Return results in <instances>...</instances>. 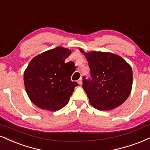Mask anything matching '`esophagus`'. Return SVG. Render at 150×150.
Wrapping results in <instances>:
<instances>
[{
	"label": "esophagus",
	"instance_id": "1",
	"mask_svg": "<svg viewBox=\"0 0 150 150\" xmlns=\"http://www.w3.org/2000/svg\"><path fill=\"white\" fill-rule=\"evenodd\" d=\"M78 82V84H80V85H82V78H80V80H78V82Z\"/></svg>",
	"mask_w": 150,
	"mask_h": 150
}]
</instances>
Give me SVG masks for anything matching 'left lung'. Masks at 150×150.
I'll return each instance as SVG.
<instances>
[{"instance_id":"8db88e82","label":"left lung","mask_w":150,"mask_h":150,"mask_svg":"<svg viewBox=\"0 0 150 150\" xmlns=\"http://www.w3.org/2000/svg\"><path fill=\"white\" fill-rule=\"evenodd\" d=\"M84 54L89 63L91 80L83 77L82 86L91 105L99 110H111L125 102L132 89L133 71L120 56L111 52Z\"/></svg>"}]
</instances>
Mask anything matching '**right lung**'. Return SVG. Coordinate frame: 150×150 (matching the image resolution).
<instances>
[{
	"instance_id": "obj_1",
	"label": "right lung",
	"mask_w": 150,
	"mask_h": 150,
	"mask_svg": "<svg viewBox=\"0 0 150 150\" xmlns=\"http://www.w3.org/2000/svg\"><path fill=\"white\" fill-rule=\"evenodd\" d=\"M70 54L69 49L57 47L37 55L27 66L23 73L25 89L38 108L57 111L69 101L78 85L70 79L75 64L72 61L65 63Z\"/></svg>"
}]
</instances>
